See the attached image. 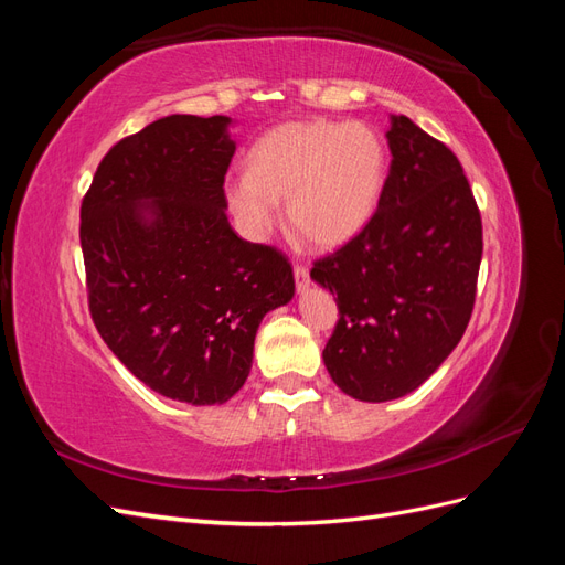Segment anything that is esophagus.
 Returning <instances> with one entry per match:
<instances>
[{
	"label": "esophagus",
	"mask_w": 565,
	"mask_h": 565,
	"mask_svg": "<svg viewBox=\"0 0 565 565\" xmlns=\"http://www.w3.org/2000/svg\"><path fill=\"white\" fill-rule=\"evenodd\" d=\"M295 282H297V289L299 292H303L306 287H309V268L306 266H295Z\"/></svg>",
	"instance_id": "esophagus-1"
}]
</instances>
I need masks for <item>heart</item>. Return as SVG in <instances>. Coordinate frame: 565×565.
I'll list each match as a JSON object with an SVG mask.
<instances>
[{
    "label": "heart",
    "mask_w": 565,
    "mask_h": 565,
    "mask_svg": "<svg viewBox=\"0 0 565 565\" xmlns=\"http://www.w3.org/2000/svg\"><path fill=\"white\" fill-rule=\"evenodd\" d=\"M386 152L365 125L301 119L266 131L247 156V172L226 179L224 198L237 231L268 237L285 200L289 226L318 249L351 243L377 212Z\"/></svg>",
    "instance_id": "b5f03b06"
}]
</instances>
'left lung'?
<instances>
[{"label": "left lung", "instance_id": "left-lung-1", "mask_svg": "<svg viewBox=\"0 0 565 565\" xmlns=\"http://www.w3.org/2000/svg\"><path fill=\"white\" fill-rule=\"evenodd\" d=\"M391 167L370 224L318 259L311 280L337 295L322 351L347 396L384 403L422 386L465 334L483 226L455 152L405 115H391Z\"/></svg>", "mask_w": 565, "mask_h": 565}]
</instances>
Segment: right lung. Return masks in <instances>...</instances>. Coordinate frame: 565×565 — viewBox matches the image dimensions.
Wrapping results in <instances>:
<instances>
[{"instance_id": "add662e5", "label": "right lung", "mask_w": 565, "mask_h": 565, "mask_svg": "<svg viewBox=\"0 0 565 565\" xmlns=\"http://www.w3.org/2000/svg\"><path fill=\"white\" fill-rule=\"evenodd\" d=\"M231 125L156 119L108 150L79 212L98 334L136 380L188 405L243 388L264 316L295 297L285 256L228 224Z\"/></svg>"}]
</instances>
